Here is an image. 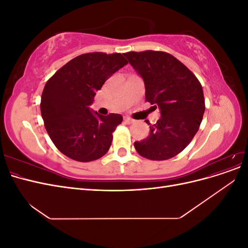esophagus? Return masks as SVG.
<instances>
[{"instance_id":"obj_1","label":"esophagus","mask_w":248,"mask_h":248,"mask_svg":"<svg viewBox=\"0 0 248 248\" xmlns=\"http://www.w3.org/2000/svg\"><path fill=\"white\" fill-rule=\"evenodd\" d=\"M124 122L126 124H131V123H133V120L129 117H124Z\"/></svg>"}]
</instances>
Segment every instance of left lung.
<instances>
[{
  "label": "left lung",
  "instance_id": "obj_1",
  "mask_svg": "<svg viewBox=\"0 0 248 248\" xmlns=\"http://www.w3.org/2000/svg\"><path fill=\"white\" fill-rule=\"evenodd\" d=\"M144 80L146 100L158 108L160 118L150 125L149 137L134 142L140 155L167 160L188 146L205 112L202 88L196 76L175 57L163 51L124 54Z\"/></svg>",
  "mask_w": 248,
  "mask_h": 248
}]
</instances>
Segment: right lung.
<instances>
[{
	"instance_id": "1",
	"label": "right lung",
	"mask_w": 248,
	"mask_h": 248,
	"mask_svg": "<svg viewBox=\"0 0 248 248\" xmlns=\"http://www.w3.org/2000/svg\"><path fill=\"white\" fill-rule=\"evenodd\" d=\"M127 63L121 54L91 52L72 59L47 80L41 116L50 140L67 157L88 162L108 151L112 131L123 117H104L90 106L106 80Z\"/></svg>"
}]
</instances>
